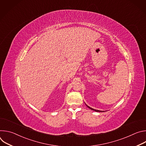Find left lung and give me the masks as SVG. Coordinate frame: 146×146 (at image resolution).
<instances>
[{"instance_id":"left-lung-1","label":"left lung","mask_w":146,"mask_h":146,"mask_svg":"<svg viewBox=\"0 0 146 146\" xmlns=\"http://www.w3.org/2000/svg\"><path fill=\"white\" fill-rule=\"evenodd\" d=\"M86 106H87L89 109H91V110H94V111H97V112H105V111H101V110H98L94 109H93V108H90V106H88L87 105H86Z\"/></svg>"}]
</instances>
